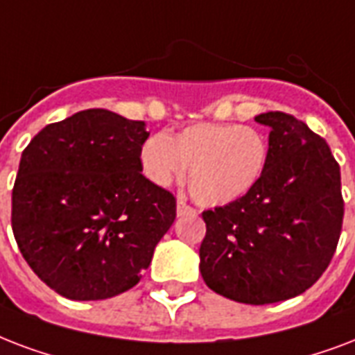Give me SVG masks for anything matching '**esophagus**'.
<instances>
[{"label":"esophagus","instance_id":"obj_1","mask_svg":"<svg viewBox=\"0 0 355 355\" xmlns=\"http://www.w3.org/2000/svg\"><path fill=\"white\" fill-rule=\"evenodd\" d=\"M192 213H196V211H194V209H192L191 205L183 200V198H178V216L192 215Z\"/></svg>","mask_w":355,"mask_h":355}]
</instances>
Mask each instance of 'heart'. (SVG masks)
Wrapping results in <instances>:
<instances>
[{
    "instance_id": "obj_1",
    "label": "heart",
    "mask_w": 355,
    "mask_h": 355,
    "mask_svg": "<svg viewBox=\"0 0 355 355\" xmlns=\"http://www.w3.org/2000/svg\"><path fill=\"white\" fill-rule=\"evenodd\" d=\"M268 152L266 137L252 125L202 122L174 137H150L140 148V168L159 189L183 180L189 168L196 202L220 207L257 185L268 164Z\"/></svg>"
}]
</instances>
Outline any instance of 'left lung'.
<instances>
[{"instance_id":"1","label":"left lung","mask_w":355,"mask_h":355,"mask_svg":"<svg viewBox=\"0 0 355 355\" xmlns=\"http://www.w3.org/2000/svg\"><path fill=\"white\" fill-rule=\"evenodd\" d=\"M255 122L270 128L265 174L237 202L203 211L200 272L218 295L265 306L302 295L322 276L345 202L326 140L285 112H263Z\"/></svg>"}]
</instances>
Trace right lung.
Returning <instances> with one entry per match:
<instances>
[{
	"instance_id": "add662e5",
	"label": "right lung",
	"mask_w": 355,
	"mask_h": 355,
	"mask_svg": "<svg viewBox=\"0 0 355 355\" xmlns=\"http://www.w3.org/2000/svg\"><path fill=\"white\" fill-rule=\"evenodd\" d=\"M146 123L87 109L35 135L12 189L24 259L70 300L135 287L175 220V198L142 175Z\"/></svg>"
}]
</instances>
